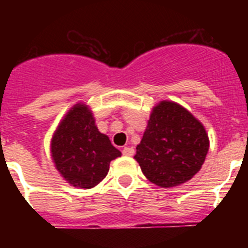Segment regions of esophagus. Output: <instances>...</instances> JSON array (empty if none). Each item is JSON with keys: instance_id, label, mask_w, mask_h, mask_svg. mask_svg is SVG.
<instances>
[{"instance_id": "obj_1", "label": "esophagus", "mask_w": 248, "mask_h": 248, "mask_svg": "<svg viewBox=\"0 0 248 248\" xmlns=\"http://www.w3.org/2000/svg\"><path fill=\"white\" fill-rule=\"evenodd\" d=\"M123 155H125V156H133V155H134V149L131 148V146H125V148L123 149Z\"/></svg>"}]
</instances>
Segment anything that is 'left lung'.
<instances>
[{
    "instance_id": "1",
    "label": "left lung",
    "mask_w": 248,
    "mask_h": 248,
    "mask_svg": "<svg viewBox=\"0 0 248 248\" xmlns=\"http://www.w3.org/2000/svg\"><path fill=\"white\" fill-rule=\"evenodd\" d=\"M209 148L202 123L179 103L161 100L151 110L134 159L150 183L170 189L200 171Z\"/></svg>"
}]
</instances>
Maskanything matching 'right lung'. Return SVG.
I'll list each match as a JSON object with an SVG mask.
<instances>
[{"mask_svg": "<svg viewBox=\"0 0 248 248\" xmlns=\"http://www.w3.org/2000/svg\"><path fill=\"white\" fill-rule=\"evenodd\" d=\"M50 156L69 185L92 189L107 176L110 161L122 153L95 125L93 111L77 103L59 122L50 139Z\"/></svg>", "mask_w": 248, "mask_h": 248, "instance_id": "right-lung-1", "label": "right lung"}]
</instances>
